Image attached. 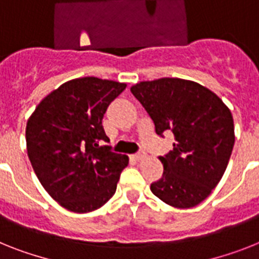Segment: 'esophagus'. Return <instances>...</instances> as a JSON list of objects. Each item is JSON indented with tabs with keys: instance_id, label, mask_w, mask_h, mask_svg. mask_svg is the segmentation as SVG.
Listing matches in <instances>:
<instances>
[{
	"instance_id": "obj_1",
	"label": "esophagus",
	"mask_w": 259,
	"mask_h": 259,
	"mask_svg": "<svg viewBox=\"0 0 259 259\" xmlns=\"http://www.w3.org/2000/svg\"><path fill=\"white\" fill-rule=\"evenodd\" d=\"M145 156H147V153L144 152V151H142V152H139V153H135L134 155V157L136 160H142V159H144Z\"/></svg>"
}]
</instances>
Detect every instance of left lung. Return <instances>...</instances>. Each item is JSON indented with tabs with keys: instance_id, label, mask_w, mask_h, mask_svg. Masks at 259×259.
Returning a JSON list of instances; mask_svg holds the SVG:
<instances>
[{
	"instance_id": "1",
	"label": "left lung",
	"mask_w": 259,
	"mask_h": 259,
	"mask_svg": "<svg viewBox=\"0 0 259 259\" xmlns=\"http://www.w3.org/2000/svg\"><path fill=\"white\" fill-rule=\"evenodd\" d=\"M131 93L156 134L175 135L172 151L159 157L164 172L151 191L175 208L196 206L217 187L229 163L236 140L232 112L210 90L180 78L140 82Z\"/></svg>"
}]
</instances>
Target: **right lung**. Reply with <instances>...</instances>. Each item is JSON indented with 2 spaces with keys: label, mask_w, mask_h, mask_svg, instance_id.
Returning <instances> with one entry per match:
<instances>
[{
  "label": "right lung",
  "mask_w": 259,
  "mask_h": 259,
  "mask_svg": "<svg viewBox=\"0 0 259 259\" xmlns=\"http://www.w3.org/2000/svg\"><path fill=\"white\" fill-rule=\"evenodd\" d=\"M125 83L78 78L63 83L37 106L26 124L30 163L42 187L63 208L87 213L116 192L128 156L115 153L102 120Z\"/></svg>",
  "instance_id": "right-lung-1"
}]
</instances>
